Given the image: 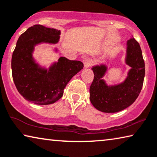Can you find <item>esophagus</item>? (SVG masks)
<instances>
[{
    "label": "esophagus",
    "mask_w": 157,
    "mask_h": 157,
    "mask_svg": "<svg viewBox=\"0 0 157 157\" xmlns=\"http://www.w3.org/2000/svg\"><path fill=\"white\" fill-rule=\"evenodd\" d=\"M93 64V61L90 59H86L84 62V67L85 68H89Z\"/></svg>",
    "instance_id": "obj_1"
}]
</instances>
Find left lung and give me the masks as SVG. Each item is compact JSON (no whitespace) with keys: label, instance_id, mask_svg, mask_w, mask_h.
I'll list each match as a JSON object with an SVG mask.
<instances>
[{"label":"left lung","instance_id":"1","mask_svg":"<svg viewBox=\"0 0 157 157\" xmlns=\"http://www.w3.org/2000/svg\"><path fill=\"white\" fill-rule=\"evenodd\" d=\"M126 63L131 67L124 82L108 86L102 79L107 71L105 65L92 68L94 81L90 86V101L101 112L117 113L131 105L142 90L145 74L144 62L140 44L134 37L127 43Z\"/></svg>","mask_w":157,"mask_h":157}]
</instances>
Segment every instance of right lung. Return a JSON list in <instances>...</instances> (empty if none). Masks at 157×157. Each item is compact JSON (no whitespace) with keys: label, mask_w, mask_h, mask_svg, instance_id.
<instances>
[{"label":"right lung","mask_w":157,"mask_h":157,"mask_svg":"<svg viewBox=\"0 0 157 157\" xmlns=\"http://www.w3.org/2000/svg\"><path fill=\"white\" fill-rule=\"evenodd\" d=\"M59 35L58 29L35 25L20 36L13 53L11 68L15 85L25 99L37 105H49L59 101L69 81L83 67L80 61L63 56L49 70L35 63L33 57L35 45L41 42L56 44Z\"/></svg>","instance_id":"1"}]
</instances>
